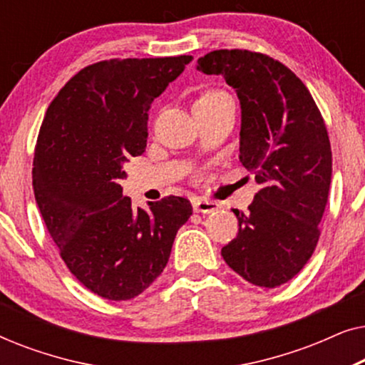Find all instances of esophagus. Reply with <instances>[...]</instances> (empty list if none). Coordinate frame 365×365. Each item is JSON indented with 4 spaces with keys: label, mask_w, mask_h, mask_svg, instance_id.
I'll return each mask as SVG.
<instances>
[{
    "label": "esophagus",
    "mask_w": 365,
    "mask_h": 365,
    "mask_svg": "<svg viewBox=\"0 0 365 365\" xmlns=\"http://www.w3.org/2000/svg\"><path fill=\"white\" fill-rule=\"evenodd\" d=\"M192 207L196 212H202V214H209V212H216L219 209V204L214 201H209V199H196L192 202Z\"/></svg>",
    "instance_id": "obj_1"
}]
</instances>
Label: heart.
<instances>
[{
	"label": "heart",
	"instance_id": "heart-1",
	"mask_svg": "<svg viewBox=\"0 0 365 365\" xmlns=\"http://www.w3.org/2000/svg\"><path fill=\"white\" fill-rule=\"evenodd\" d=\"M221 96H227V94L221 93V91H209L206 94H202V96L199 98L197 101H209V99H216V98H221Z\"/></svg>",
	"mask_w": 365,
	"mask_h": 365
}]
</instances>
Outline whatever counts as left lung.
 I'll list each match as a JSON object with an SVG mask.
<instances>
[{"label":"left lung","mask_w":365,"mask_h":365,"mask_svg":"<svg viewBox=\"0 0 365 365\" xmlns=\"http://www.w3.org/2000/svg\"><path fill=\"white\" fill-rule=\"evenodd\" d=\"M219 74L241 103L239 161L259 189L247 212L232 209L239 232L222 257L259 287H277L301 272L319 241L332 153L311 93L282 63L246 49H219L197 59Z\"/></svg>","instance_id":"obj_1"}]
</instances>
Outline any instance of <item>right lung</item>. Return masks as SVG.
Instances as JSON below:
<instances>
[{
    "label": "right lung",
    "mask_w": 365,
    "mask_h": 365,
    "mask_svg": "<svg viewBox=\"0 0 365 365\" xmlns=\"http://www.w3.org/2000/svg\"><path fill=\"white\" fill-rule=\"evenodd\" d=\"M192 56L101 61L73 76L49 104L34 149L33 187L64 264L109 301H129L161 276L187 199L169 196L134 209L119 181L141 156L154 98Z\"/></svg>",
    "instance_id": "right-lung-1"
}]
</instances>
